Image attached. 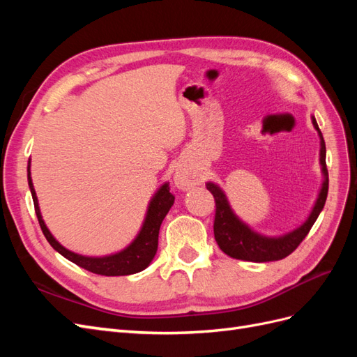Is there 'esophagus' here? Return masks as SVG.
I'll return each instance as SVG.
<instances>
[{"instance_id":"esophagus-1","label":"esophagus","mask_w":357,"mask_h":357,"mask_svg":"<svg viewBox=\"0 0 357 357\" xmlns=\"http://www.w3.org/2000/svg\"><path fill=\"white\" fill-rule=\"evenodd\" d=\"M174 183L178 189L183 190H188L192 186L197 185V178L190 176L186 169H177L176 174H174Z\"/></svg>"}]
</instances>
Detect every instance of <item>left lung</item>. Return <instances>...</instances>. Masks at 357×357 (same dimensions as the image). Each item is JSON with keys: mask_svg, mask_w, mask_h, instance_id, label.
<instances>
[{"mask_svg": "<svg viewBox=\"0 0 357 357\" xmlns=\"http://www.w3.org/2000/svg\"><path fill=\"white\" fill-rule=\"evenodd\" d=\"M311 122L314 125L320 137V165L323 183L314 207H312L307 220L298 226L296 229L277 236H268L253 231L250 226L244 223L234 213L222 188L214 185L213 181L205 183V186L213 193L215 201L214 238L218 241L223 253L234 259H241V261L248 262H273L289 256L302 243V240L305 238L307 234L312 228V225L317 220L320 211L325 207L329 188L325 139H323L314 116H311Z\"/></svg>", "mask_w": 357, "mask_h": 357, "instance_id": "1", "label": "left lung"}]
</instances>
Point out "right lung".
<instances>
[{
    "label": "right lung",
    "mask_w": 357,
    "mask_h": 357,
    "mask_svg": "<svg viewBox=\"0 0 357 357\" xmlns=\"http://www.w3.org/2000/svg\"><path fill=\"white\" fill-rule=\"evenodd\" d=\"M28 185L31 189L32 201H34V208H36L40 228L43 234H45L49 244L73 264L79 265L80 268L88 269V271L93 274L107 275V277L131 275V274L143 271V269H146L150 265L158 250V236H159L162 220L165 219V215L172 207V204H174V195L169 192L168 183H164V185L156 190L153 198L150 199L143 226L142 229H139L138 235L134 238V241L128 247H125L123 250L117 252L114 255L92 257V256H83L68 250V248H66L61 243H58L55 236H53L47 229L45 220L41 218L36 189H34V185H32L31 160L28 162Z\"/></svg>",
    "instance_id": "1"
}]
</instances>
